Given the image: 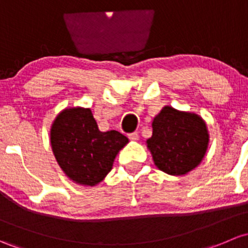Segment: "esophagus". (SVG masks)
I'll return each instance as SVG.
<instances>
[{
	"label": "esophagus",
	"instance_id": "34e87169",
	"mask_svg": "<svg viewBox=\"0 0 248 248\" xmlns=\"http://www.w3.org/2000/svg\"><path fill=\"white\" fill-rule=\"evenodd\" d=\"M129 139L131 140V141H137V140L140 139V136H139V132H131V134H129Z\"/></svg>",
	"mask_w": 248,
	"mask_h": 248
}]
</instances>
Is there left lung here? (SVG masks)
<instances>
[{
  "label": "left lung",
  "mask_w": 248,
  "mask_h": 248,
  "mask_svg": "<svg viewBox=\"0 0 248 248\" xmlns=\"http://www.w3.org/2000/svg\"><path fill=\"white\" fill-rule=\"evenodd\" d=\"M209 143L206 125L200 116L165 106L153 121L147 145L159 170L183 175L200 165Z\"/></svg>",
  "instance_id": "8db88e82"
}]
</instances>
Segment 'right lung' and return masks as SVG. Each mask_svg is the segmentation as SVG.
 <instances>
[{"instance_id":"obj_1","label":"right lung","mask_w":248,"mask_h":248,"mask_svg":"<svg viewBox=\"0 0 248 248\" xmlns=\"http://www.w3.org/2000/svg\"><path fill=\"white\" fill-rule=\"evenodd\" d=\"M51 147L63 172L75 183L94 186L112 170L114 157L129 142L116 130H99L89 108L61 112L51 127Z\"/></svg>"}]
</instances>
